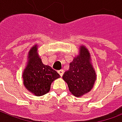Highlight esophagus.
<instances>
[{"label":"esophagus","mask_w":122,"mask_h":122,"mask_svg":"<svg viewBox=\"0 0 122 122\" xmlns=\"http://www.w3.org/2000/svg\"><path fill=\"white\" fill-rule=\"evenodd\" d=\"M58 73H59V75H60V76H62L63 75V74H64V70H58Z\"/></svg>","instance_id":"esophagus-1"}]
</instances>
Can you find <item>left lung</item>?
Listing matches in <instances>:
<instances>
[{
    "label": "left lung",
    "mask_w": 122,
    "mask_h": 122,
    "mask_svg": "<svg viewBox=\"0 0 122 122\" xmlns=\"http://www.w3.org/2000/svg\"><path fill=\"white\" fill-rule=\"evenodd\" d=\"M89 59L87 49L81 47L80 55L75 57L70 64L69 70L63 75V78L75 96H81L92 89L96 76Z\"/></svg>",
    "instance_id": "8db88e82"
}]
</instances>
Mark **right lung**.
<instances>
[{
  "label": "right lung",
  "instance_id": "right-lung-1",
  "mask_svg": "<svg viewBox=\"0 0 122 122\" xmlns=\"http://www.w3.org/2000/svg\"><path fill=\"white\" fill-rule=\"evenodd\" d=\"M37 46L29 52V61L24 71L23 83L31 92L41 96L46 94L51 89L52 81L60 75L51 67L44 65L37 53Z\"/></svg>",
  "mask_w": 122,
  "mask_h": 122
}]
</instances>
